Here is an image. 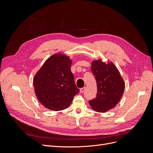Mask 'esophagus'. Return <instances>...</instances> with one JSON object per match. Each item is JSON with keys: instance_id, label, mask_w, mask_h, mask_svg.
Wrapping results in <instances>:
<instances>
[{"instance_id": "esophagus-1", "label": "esophagus", "mask_w": 153, "mask_h": 153, "mask_svg": "<svg viewBox=\"0 0 153 153\" xmlns=\"http://www.w3.org/2000/svg\"><path fill=\"white\" fill-rule=\"evenodd\" d=\"M85 90V87H83V88H81V89H80V93H83Z\"/></svg>"}]
</instances>
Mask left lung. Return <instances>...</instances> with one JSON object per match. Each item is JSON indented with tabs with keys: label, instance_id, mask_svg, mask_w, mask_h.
Returning <instances> with one entry per match:
<instances>
[{
	"label": "left lung",
	"instance_id": "left-lung-1",
	"mask_svg": "<svg viewBox=\"0 0 153 153\" xmlns=\"http://www.w3.org/2000/svg\"><path fill=\"white\" fill-rule=\"evenodd\" d=\"M91 71L97 83V94L89 101L92 108L105 112L114 108L124 93L125 84L117 68L112 62L92 61Z\"/></svg>",
	"mask_w": 153,
	"mask_h": 153
}]
</instances>
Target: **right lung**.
Returning <instances> with one entry per match:
<instances>
[{
    "mask_svg": "<svg viewBox=\"0 0 153 153\" xmlns=\"http://www.w3.org/2000/svg\"><path fill=\"white\" fill-rule=\"evenodd\" d=\"M71 63L66 55L55 53L36 73L33 80L35 94L45 108L53 111L66 109L79 92L71 71Z\"/></svg>",
    "mask_w": 153,
    "mask_h": 153,
    "instance_id": "obj_1",
    "label": "right lung"
}]
</instances>
